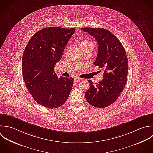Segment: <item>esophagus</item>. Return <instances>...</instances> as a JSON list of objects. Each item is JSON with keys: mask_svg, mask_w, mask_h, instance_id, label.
Masks as SVG:
<instances>
[{"mask_svg": "<svg viewBox=\"0 0 153 153\" xmlns=\"http://www.w3.org/2000/svg\"><path fill=\"white\" fill-rule=\"evenodd\" d=\"M81 80H82L81 78H79V77H75L74 78V82H80Z\"/></svg>", "mask_w": 153, "mask_h": 153, "instance_id": "1", "label": "esophagus"}]
</instances>
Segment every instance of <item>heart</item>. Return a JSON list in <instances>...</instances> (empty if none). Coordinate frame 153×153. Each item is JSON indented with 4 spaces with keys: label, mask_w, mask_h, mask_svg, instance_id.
Segmentation results:
<instances>
[{
    "label": "heart",
    "mask_w": 153,
    "mask_h": 153,
    "mask_svg": "<svg viewBox=\"0 0 153 153\" xmlns=\"http://www.w3.org/2000/svg\"><path fill=\"white\" fill-rule=\"evenodd\" d=\"M94 44L93 42L89 39H84L80 42V46L82 47H91L94 48Z\"/></svg>",
    "instance_id": "heart-1"
}]
</instances>
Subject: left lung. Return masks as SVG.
I'll use <instances>...</instances> for the list:
<instances>
[{"mask_svg": "<svg viewBox=\"0 0 153 153\" xmlns=\"http://www.w3.org/2000/svg\"><path fill=\"white\" fill-rule=\"evenodd\" d=\"M82 30L96 39L98 54L94 64L104 69L103 80L95 86L91 80H88L90 86L85 96L91 105L105 108L117 100L125 87L128 73L127 55L120 40L110 31L91 27Z\"/></svg>", "mask_w": 153, "mask_h": 153, "instance_id": "obj_1", "label": "left lung"}]
</instances>
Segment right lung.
<instances>
[{"label": "right lung", "instance_id": "1", "mask_svg": "<svg viewBox=\"0 0 153 153\" xmlns=\"http://www.w3.org/2000/svg\"><path fill=\"white\" fill-rule=\"evenodd\" d=\"M75 28L51 27L35 33L25 48L22 73L25 86L40 105L56 108L67 101L74 79L60 76L54 71Z\"/></svg>", "mask_w": 153, "mask_h": 153}]
</instances>
